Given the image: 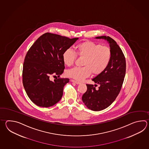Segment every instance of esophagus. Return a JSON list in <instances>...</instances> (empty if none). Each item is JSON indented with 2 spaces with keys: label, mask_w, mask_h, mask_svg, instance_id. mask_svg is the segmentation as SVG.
I'll return each instance as SVG.
<instances>
[{
  "label": "esophagus",
  "mask_w": 149,
  "mask_h": 149,
  "mask_svg": "<svg viewBox=\"0 0 149 149\" xmlns=\"http://www.w3.org/2000/svg\"><path fill=\"white\" fill-rule=\"evenodd\" d=\"M71 82H74V83H76V84H80V82H79V81H76V80H72V79L71 80Z\"/></svg>",
  "instance_id": "1"
}]
</instances>
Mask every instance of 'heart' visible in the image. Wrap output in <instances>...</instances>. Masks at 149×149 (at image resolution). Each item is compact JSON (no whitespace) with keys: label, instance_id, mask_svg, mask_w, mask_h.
<instances>
[{"label":"heart","instance_id":"heart-1","mask_svg":"<svg viewBox=\"0 0 149 149\" xmlns=\"http://www.w3.org/2000/svg\"><path fill=\"white\" fill-rule=\"evenodd\" d=\"M84 58L82 67H76L68 70L67 76L78 81L88 77L92 73L98 75L102 73L108 67L111 60L112 53L110 48L106 46L86 41L80 43L75 48V52L68 49L62 55L64 63L70 67L72 65L77 56Z\"/></svg>","mask_w":149,"mask_h":149}]
</instances>
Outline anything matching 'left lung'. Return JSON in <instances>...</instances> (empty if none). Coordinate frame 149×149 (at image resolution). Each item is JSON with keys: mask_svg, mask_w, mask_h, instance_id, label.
Listing matches in <instances>:
<instances>
[{"mask_svg": "<svg viewBox=\"0 0 149 149\" xmlns=\"http://www.w3.org/2000/svg\"><path fill=\"white\" fill-rule=\"evenodd\" d=\"M96 38L108 41L112 53L111 60L104 71L92 79L95 86L99 85V88L96 90L93 85L86 84L87 89L82 95V100L88 109L98 111L109 107L119 94L126 74V63L123 51L112 38L105 36Z\"/></svg>", "mask_w": 149, "mask_h": 149, "instance_id": "8db88e82", "label": "left lung"}]
</instances>
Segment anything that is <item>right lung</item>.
<instances>
[{
  "label": "right lung",
  "instance_id": "right-lung-1",
  "mask_svg": "<svg viewBox=\"0 0 149 149\" xmlns=\"http://www.w3.org/2000/svg\"><path fill=\"white\" fill-rule=\"evenodd\" d=\"M78 39L47 32L29 49L23 63L22 82L29 97L35 104L47 108L60 100L64 86L69 79L57 78L52 81L50 77H60L63 73L64 52Z\"/></svg>",
  "mask_w": 149,
  "mask_h": 149
}]
</instances>
